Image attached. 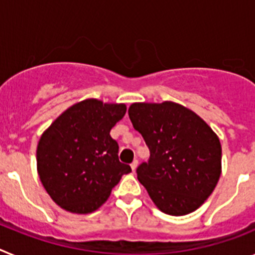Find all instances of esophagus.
Returning <instances> with one entry per match:
<instances>
[{
    "label": "esophagus",
    "instance_id": "obj_1",
    "mask_svg": "<svg viewBox=\"0 0 255 255\" xmlns=\"http://www.w3.org/2000/svg\"><path fill=\"white\" fill-rule=\"evenodd\" d=\"M130 166H131L132 172H135V171H136V167H138V159H134V161L131 162V164H130Z\"/></svg>",
    "mask_w": 255,
    "mask_h": 255
}]
</instances>
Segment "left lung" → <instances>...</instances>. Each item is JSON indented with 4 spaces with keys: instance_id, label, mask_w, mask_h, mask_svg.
<instances>
[{
    "instance_id": "1",
    "label": "left lung",
    "mask_w": 255,
    "mask_h": 255,
    "mask_svg": "<svg viewBox=\"0 0 255 255\" xmlns=\"http://www.w3.org/2000/svg\"><path fill=\"white\" fill-rule=\"evenodd\" d=\"M128 112L149 148V161L136 173L153 203L170 216L197 211L221 176L217 134L195 112L171 101L132 103Z\"/></svg>"
}]
</instances>
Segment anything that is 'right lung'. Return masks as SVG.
Wrapping results in <instances>:
<instances>
[{
  "mask_svg": "<svg viewBox=\"0 0 255 255\" xmlns=\"http://www.w3.org/2000/svg\"><path fill=\"white\" fill-rule=\"evenodd\" d=\"M126 112L124 103L84 100L64 111L42 134L37 147L40 182L57 206L87 215L108 199L123 175L119 144L110 131Z\"/></svg>",
  "mask_w": 255,
  "mask_h": 255,
  "instance_id": "add662e5",
  "label": "right lung"
}]
</instances>
